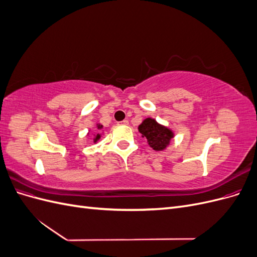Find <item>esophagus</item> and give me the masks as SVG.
<instances>
[{"label":"esophagus","instance_id":"esophagus-1","mask_svg":"<svg viewBox=\"0 0 257 257\" xmlns=\"http://www.w3.org/2000/svg\"><path fill=\"white\" fill-rule=\"evenodd\" d=\"M122 125H128V120H123L122 122H120Z\"/></svg>","mask_w":257,"mask_h":257}]
</instances>
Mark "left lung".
Returning <instances> with one entry per match:
<instances>
[{"instance_id": "left-lung-1", "label": "left lung", "mask_w": 257, "mask_h": 257, "mask_svg": "<svg viewBox=\"0 0 257 257\" xmlns=\"http://www.w3.org/2000/svg\"><path fill=\"white\" fill-rule=\"evenodd\" d=\"M138 131L143 137L147 138L148 145L155 151L165 150L172 138H174V132L172 130L162 125L152 118L145 119L138 126Z\"/></svg>"}]
</instances>
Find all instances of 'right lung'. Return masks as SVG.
<instances>
[{
  "instance_id": "obj_1",
  "label": "right lung",
  "mask_w": 257,
  "mask_h": 257,
  "mask_svg": "<svg viewBox=\"0 0 257 257\" xmlns=\"http://www.w3.org/2000/svg\"><path fill=\"white\" fill-rule=\"evenodd\" d=\"M96 127H97V130H98V131H100V130L103 128V125H100V124H96ZM99 138H100V134H96V135H95V137L93 138V142L96 143L97 141H99Z\"/></svg>"
}]
</instances>
